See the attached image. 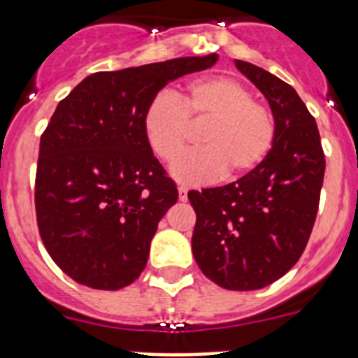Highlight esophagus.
<instances>
[{
    "mask_svg": "<svg viewBox=\"0 0 358 358\" xmlns=\"http://www.w3.org/2000/svg\"><path fill=\"white\" fill-rule=\"evenodd\" d=\"M179 201H182V202L188 201V188H185V186H181V188H179Z\"/></svg>",
    "mask_w": 358,
    "mask_h": 358,
    "instance_id": "34e87169",
    "label": "esophagus"
}]
</instances>
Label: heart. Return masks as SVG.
<instances>
[{
    "label": "heart",
    "mask_w": 358,
    "mask_h": 358,
    "mask_svg": "<svg viewBox=\"0 0 358 358\" xmlns=\"http://www.w3.org/2000/svg\"><path fill=\"white\" fill-rule=\"evenodd\" d=\"M188 125H204L199 134L204 148L173 166V177L186 185L213 181L224 173L233 179L252 172L268 156L276 138L273 113L229 77L201 78L173 96L157 94L141 118L148 148L166 164L176 163L185 152Z\"/></svg>",
    "instance_id": "obj_1"
}]
</instances>
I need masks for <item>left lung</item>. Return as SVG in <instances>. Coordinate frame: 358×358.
<instances>
[{"label":"left lung","mask_w":358,"mask_h":358,"mask_svg":"<svg viewBox=\"0 0 358 358\" xmlns=\"http://www.w3.org/2000/svg\"><path fill=\"white\" fill-rule=\"evenodd\" d=\"M235 64L267 98L276 138L238 181L189 192L197 213L192 251L218 287L258 290L289 273L305 251L327 163L315 118L292 85L251 62Z\"/></svg>","instance_id":"left-lung-1"}]
</instances>
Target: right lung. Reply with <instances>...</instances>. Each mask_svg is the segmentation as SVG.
<instances>
[{
    "label": "right lung",
    "mask_w": 358,
    "mask_h": 358,
    "mask_svg": "<svg viewBox=\"0 0 358 358\" xmlns=\"http://www.w3.org/2000/svg\"><path fill=\"white\" fill-rule=\"evenodd\" d=\"M217 61L211 53L98 71L59 102L41 136L36 215L44 248L71 280L118 290L143 273L157 224L177 202L145 141L143 110L169 82Z\"/></svg>",
    "instance_id": "add662e5"
}]
</instances>
